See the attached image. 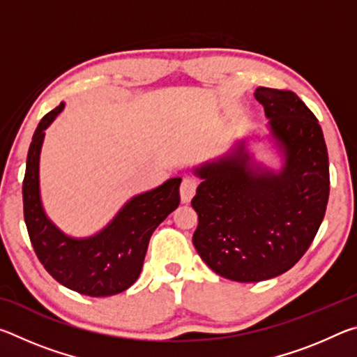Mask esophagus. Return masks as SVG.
<instances>
[{
  "label": "esophagus",
  "mask_w": 357,
  "mask_h": 357,
  "mask_svg": "<svg viewBox=\"0 0 357 357\" xmlns=\"http://www.w3.org/2000/svg\"><path fill=\"white\" fill-rule=\"evenodd\" d=\"M195 190H197V179L190 178V176H185L183 179V183H181V187H179L181 202L189 203L192 200V197L195 195Z\"/></svg>",
  "instance_id": "obj_1"
}]
</instances>
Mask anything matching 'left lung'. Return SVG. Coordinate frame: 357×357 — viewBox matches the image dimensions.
<instances>
[{
	"mask_svg": "<svg viewBox=\"0 0 357 357\" xmlns=\"http://www.w3.org/2000/svg\"><path fill=\"white\" fill-rule=\"evenodd\" d=\"M279 170L258 164L239 140L197 167L193 245L215 274L261 282L287 273L309 249L329 198V159L321 126L293 91L259 86Z\"/></svg>",
	"mask_w": 357,
	"mask_h": 357,
	"instance_id": "8db88e82",
	"label": "left lung"
}]
</instances>
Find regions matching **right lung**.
I'll return each mask as SVG.
<instances>
[{
  "mask_svg": "<svg viewBox=\"0 0 357 357\" xmlns=\"http://www.w3.org/2000/svg\"><path fill=\"white\" fill-rule=\"evenodd\" d=\"M64 102L47 113L36 129L23 179V214L29 239L47 273L66 288L93 298H105L132 287L142 273L151 234L179 206L181 178L138 193L93 236L74 238L53 223L40 200L39 160L45 129Z\"/></svg>",
  "mask_w": 357,
  "mask_h": 357,
  "instance_id": "right-lung-1",
  "label": "right lung"
}]
</instances>
